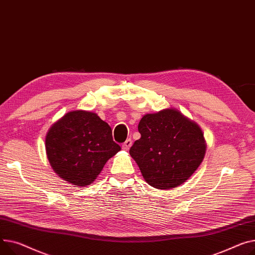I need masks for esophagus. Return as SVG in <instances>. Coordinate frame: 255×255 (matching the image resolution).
Listing matches in <instances>:
<instances>
[{"label":"esophagus","instance_id":"obj_1","mask_svg":"<svg viewBox=\"0 0 255 255\" xmlns=\"http://www.w3.org/2000/svg\"><path fill=\"white\" fill-rule=\"evenodd\" d=\"M131 145H132V140L129 138V139H127V140L122 144V148H123L124 150H128Z\"/></svg>","mask_w":255,"mask_h":255}]
</instances>
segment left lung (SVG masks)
<instances>
[{
	"instance_id": "obj_1",
	"label": "left lung",
	"mask_w": 255,
	"mask_h": 255,
	"mask_svg": "<svg viewBox=\"0 0 255 255\" xmlns=\"http://www.w3.org/2000/svg\"><path fill=\"white\" fill-rule=\"evenodd\" d=\"M138 131L141 137L131 146L130 156L156 189L185 182L204 159L206 141L200 126L175 109L144 115Z\"/></svg>"
}]
</instances>
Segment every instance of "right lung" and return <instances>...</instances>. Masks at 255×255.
Masks as SVG:
<instances>
[{"mask_svg": "<svg viewBox=\"0 0 255 255\" xmlns=\"http://www.w3.org/2000/svg\"><path fill=\"white\" fill-rule=\"evenodd\" d=\"M46 154L55 173L77 186L91 184L104 166L121 149L110 125L97 114L73 111L47 132Z\"/></svg>", "mask_w": 255, "mask_h": 255, "instance_id": "right-lung-1", "label": "right lung"}]
</instances>
